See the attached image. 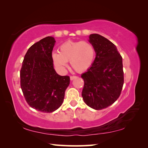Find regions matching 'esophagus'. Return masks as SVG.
Here are the masks:
<instances>
[{
	"label": "esophagus",
	"instance_id": "esophagus-1",
	"mask_svg": "<svg viewBox=\"0 0 148 148\" xmlns=\"http://www.w3.org/2000/svg\"><path fill=\"white\" fill-rule=\"evenodd\" d=\"M76 77H77V76H71V77H70V78H71V80H73L75 78H76Z\"/></svg>",
	"mask_w": 148,
	"mask_h": 148
}]
</instances>
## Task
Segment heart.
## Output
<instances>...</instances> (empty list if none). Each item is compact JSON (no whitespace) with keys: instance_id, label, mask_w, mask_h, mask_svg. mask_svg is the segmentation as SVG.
I'll list each match as a JSON object with an SVG mask.
<instances>
[{"instance_id":"1","label":"heart","mask_w":148,"mask_h":148,"mask_svg":"<svg viewBox=\"0 0 148 148\" xmlns=\"http://www.w3.org/2000/svg\"><path fill=\"white\" fill-rule=\"evenodd\" d=\"M95 56L94 46L87 41H67L59 47V53L52 54L54 64L64 70L67 62L75 71L83 72L91 66Z\"/></svg>"}]
</instances>
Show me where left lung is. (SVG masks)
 Returning a JSON list of instances; mask_svg holds the SVG:
<instances>
[{"mask_svg": "<svg viewBox=\"0 0 148 148\" xmlns=\"http://www.w3.org/2000/svg\"><path fill=\"white\" fill-rule=\"evenodd\" d=\"M96 57L92 66L82 74V97L87 106L100 110L114 104L121 95L124 83L122 57L116 46L98 34L89 36Z\"/></svg>", "mask_w": 148, "mask_h": 148, "instance_id": "8db88e82", "label": "left lung"}]
</instances>
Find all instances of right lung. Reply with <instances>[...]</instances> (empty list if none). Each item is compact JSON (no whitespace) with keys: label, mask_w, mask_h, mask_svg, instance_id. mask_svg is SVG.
Segmentation results:
<instances>
[{"label":"right lung","mask_w":148,"mask_h":148,"mask_svg":"<svg viewBox=\"0 0 148 148\" xmlns=\"http://www.w3.org/2000/svg\"><path fill=\"white\" fill-rule=\"evenodd\" d=\"M55 42L53 37L47 36L30 47L20 71V85L26 102L44 113H51L61 106L70 84V77L60 76L53 68Z\"/></svg>","instance_id":"1"}]
</instances>
